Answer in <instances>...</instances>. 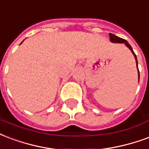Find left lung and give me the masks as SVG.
Masks as SVG:
<instances>
[{"mask_svg": "<svg viewBox=\"0 0 149 149\" xmlns=\"http://www.w3.org/2000/svg\"><path fill=\"white\" fill-rule=\"evenodd\" d=\"M109 37H110V41H111L112 43H125V45H126L127 47H129L130 49V51L132 52V53L134 55V57H135L136 62V67H137V69H138V63H137V58H136V55H135V53L133 52V50H132V47L130 46V43L127 42L126 40H124V39H121V38L118 37L117 36H115L113 34H111V33H109ZM138 79H140V72H139V69H138Z\"/></svg>", "mask_w": 149, "mask_h": 149, "instance_id": "obj_1", "label": "left lung"}]
</instances>
